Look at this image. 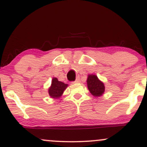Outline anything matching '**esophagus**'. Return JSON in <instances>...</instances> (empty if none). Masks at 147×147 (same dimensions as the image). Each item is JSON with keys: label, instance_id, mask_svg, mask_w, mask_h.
<instances>
[{"label": "esophagus", "instance_id": "esophagus-1", "mask_svg": "<svg viewBox=\"0 0 147 147\" xmlns=\"http://www.w3.org/2000/svg\"><path fill=\"white\" fill-rule=\"evenodd\" d=\"M79 82H80V78H79V77H77L73 83H79Z\"/></svg>", "mask_w": 147, "mask_h": 147}]
</instances>
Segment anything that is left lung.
Segmentation results:
<instances>
[{"mask_svg": "<svg viewBox=\"0 0 147 147\" xmlns=\"http://www.w3.org/2000/svg\"><path fill=\"white\" fill-rule=\"evenodd\" d=\"M87 86L90 93L95 97L103 95L105 90V86L103 82L95 75H89L87 79Z\"/></svg>", "mask_w": 147, "mask_h": 147, "instance_id": "8db88e82", "label": "left lung"}]
</instances>
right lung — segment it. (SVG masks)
Returning a JSON list of instances; mask_svg holds the SVG:
<instances>
[{
  "label": "right lung",
  "mask_w": 147,
  "mask_h": 147,
  "mask_svg": "<svg viewBox=\"0 0 147 147\" xmlns=\"http://www.w3.org/2000/svg\"><path fill=\"white\" fill-rule=\"evenodd\" d=\"M67 87H68V84L60 82L55 77L52 79L51 86L48 89L49 95L54 99L59 98Z\"/></svg>",
  "instance_id": "right-lung-1"
}]
</instances>
